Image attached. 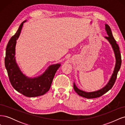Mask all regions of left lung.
Returning <instances> with one entry per match:
<instances>
[{"mask_svg": "<svg viewBox=\"0 0 125 125\" xmlns=\"http://www.w3.org/2000/svg\"><path fill=\"white\" fill-rule=\"evenodd\" d=\"M105 30L108 35V36L105 37V38L112 45V47L114 52L115 58H116V64L114 68V70L113 71V73L112 74L111 78L109 79L107 84L103 88L97 90L96 91L86 92L83 91L79 89L77 86L75 85L74 83H73V88L76 93H78V95L81 96H82L87 99H93V98L99 97L103 95L104 94L108 92V91L111 89L113 86L114 85L115 81L117 78V75L118 72L119 71L121 64H122V58H121V54L119 51V47L118 44L116 43V41L114 39V37L113 36L111 29L108 24H105Z\"/></svg>", "mask_w": 125, "mask_h": 125, "instance_id": "8db88e82", "label": "left lung"}]
</instances>
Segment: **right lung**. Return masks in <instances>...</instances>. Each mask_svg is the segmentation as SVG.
<instances>
[{"label":"right lung","instance_id":"obj_1","mask_svg":"<svg viewBox=\"0 0 125 125\" xmlns=\"http://www.w3.org/2000/svg\"><path fill=\"white\" fill-rule=\"evenodd\" d=\"M24 21L20 24L16 33L11 37L7 44L5 64L8 73L9 80L13 88L27 97H36L43 95L50 90L57 70L60 66V63L49 66L44 73L35 78L26 77L20 69L16 60L15 48L17 40L19 37Z\"/></svg>","mask_w":125,"mask_h":125}]
</instances>
